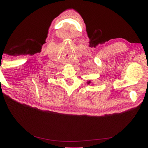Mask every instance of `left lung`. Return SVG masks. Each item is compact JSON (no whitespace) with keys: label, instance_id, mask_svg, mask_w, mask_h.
<instances>
[{"label":"left lung","instance_id":"left-lung-1","mask_svg":"<svg viewBox=\"0 0 148 148\" xmlns=\"http://www.w3.org/2000/svg\"><path fill=\"white\" fill-rule=\"evenodd\" d=\"M91 80H89V81H87V84H91Z\"/></svg>","mask_w":148,"mask_h":148}]
</instances>
